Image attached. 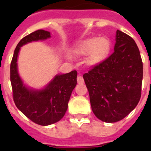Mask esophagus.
I'll use <instances>...</instances> for the list:
<instances>
[{
  "mask_svg": "<svg viewBox=\"0 0 151 151\" xmlns=\"http://www.w3.org/2000/svg\"><path fill=\"white\" fill-rule=\"evenodd\" d=\"M77 81H78V84H83L84 83V78H83L82 76L78 75V78H77Z\"/></svg>",
  "mask_w": 151,
  "mask_h": 151,
  "instance_id": "esophagus-1",
  "label": "esophagus"
}]
</instances>
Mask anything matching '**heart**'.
I'll use <instances>...</instances> for the list:
<instances>
[{
	"mask_svg": "<svg viewBox=\"0 0 151 151\" xmlns=\"http://www.w3.org/2000/svg\"><path fill=\"white\" fill-rule=\"evenodd\" d=\"M111 51V43L106 37H92L81 41L74 48L79 56H87L86 63L90 66L99 65L107 59Z\"/></svg>",
	"mask_w": 151,
	"mask_h": 151,
	"instance_id": "obj_1",
	"label": "heart"
}]
</instances>
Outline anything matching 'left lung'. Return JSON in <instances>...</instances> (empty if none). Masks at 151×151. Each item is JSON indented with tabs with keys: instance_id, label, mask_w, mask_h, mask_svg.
I'll return each mask as SVG.
<instances>
[{
	"instance_id": "1",
	"label": "left lung",
	"mask_w": 151,
	"mask_h": 151,
	"mask_svg": "<svg viewBox=\"0 0 151 151\" xmlns=\"http://www.w3.org/2000/svg\"><path fill=\"white\" fill-rule=\"evenodd\" d=\"M114 52L83 75L94 114L104 122L121 121L141 97L143 63L131 37L117 30Z\"/></svg>"
}]
</instances>
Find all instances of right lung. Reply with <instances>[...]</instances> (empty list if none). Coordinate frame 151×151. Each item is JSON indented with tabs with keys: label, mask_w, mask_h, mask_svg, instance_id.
Listing matches in <instances>:
<instances>
[{
	"label": "right lung",
	"mask_w": 151,
	"mask_h": 151,
	"mask_svg": "<svg viewBox=\"0 0 151 151\" xmlns=\"http://www.w3.org/2000/svg\"><path fill=\"white\" fill-rule=\"evenodd\" d=\"M50 32L38 29L19 42L10 66V80L15 106L32 122L40 125H49L63 117L68 107L71 93L77 85L76 70L57 74L45 87L35 89L25 85L18 72V56L21 47L32 41L50 38Z\"/></svg>",
	"instance_id": "1"
}]
</instances>
